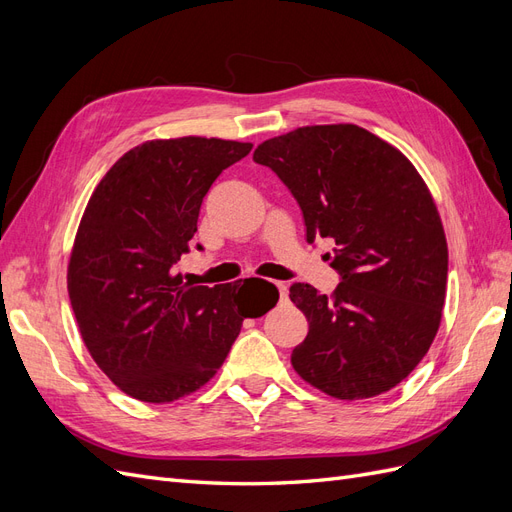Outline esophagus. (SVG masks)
<instances>
[{"label":"esophagus","instance_id":"34e87169","mask_svg":"<svg viewBox=\"0 0 512 512\" xmlns=\"http://www.w3.org/2000/svg\"><path fill=\"white\" fill-rule=\"evenodd\" d=\"M275 286H277V290H280V297L286 299L288 297V286L282 284V282H275Z\"/></svg>","mask_w":512,"mask_h":512}]
</instances>
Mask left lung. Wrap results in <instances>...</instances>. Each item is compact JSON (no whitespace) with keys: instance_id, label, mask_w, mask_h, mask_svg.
Wrapping results in <instances>:
<instances>
[{"instance_id":"left-lung-1","label":"left lung","mask_w":512,"mask_h":512,"mask_svg":"<svg viewBox=\"0 0 512 512\" xmlns=\"http://www.w3.org/2000/svg\"><path fill=\"white\" fill-rule=\"evenodd\" d=\"M297 198L307 243L333 239L331 297L292 284L309 322L294 371L335 399L391 391L421 363L442 320L448 247L433 196L397 147L354 123L305 126L254 151Z\"/></svg>"}]
</instances>
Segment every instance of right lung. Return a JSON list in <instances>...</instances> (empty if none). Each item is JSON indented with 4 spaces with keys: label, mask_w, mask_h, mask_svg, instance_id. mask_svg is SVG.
Listing matches in <instances>:
<instances>
[{
    "label": "right lung",
    "mask_w": 512,
    "mask_h": 512,
    "mask_svg": "<svg viewBox=\"0 0 512 512\" xmlns=\"http://www.w3.org/2000/svg\"><path fill=\"white\" fill-rule=\"evenodd\" d=\"M252 143L158 138L130 149L91 194L68 262V294L91 359L126 395L168 404L205 386L245 318L280 299L258 277L218 286L183 282L173 267L190 241L203 198ZM267 285L255 309V286Z\"/></svg>",
    "instance_id": "obj_1"
}]
</instances>
